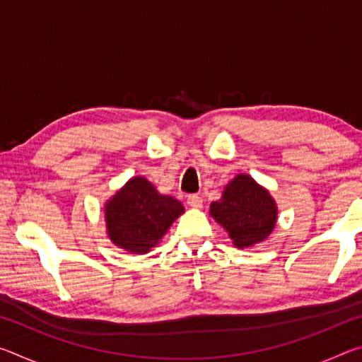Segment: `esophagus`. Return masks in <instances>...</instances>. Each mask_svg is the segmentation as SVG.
<instances>
[{"instance_id": "1", "label": "esophagus", "mask_w": 362, "mask_h": 362, "mask_svg": "<svg viewBox=\"0 0 362 362\" xmlns=\"http://www.w3.org/2000/svg\"><path fill=\"white\" fill-rule=\"evenodd\" d=\"M187 204L189 207H194V209H199V207H203V198L199 194H188Z\"/></svg>"}]
</instances>
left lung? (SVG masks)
Segmentation results:
<instances>
[{
  "instance_id": "8db88e82",
  "label": "left lung",
  "mask_w": 362,
  "mask_h": 362,
  "mask_svg": "<svg viewBox=\"0 0 362 362\" xmlns=\"http://www.w3.org/2000/svg\"><path fill=\"white\" fill-rule=\"evenodd\" d=\"M276 204L267 189L244 174L235 177L222 199L211 204V216L241 249L265 240L276 223Z\"/></svg>"
}]
</instances>
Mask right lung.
<instances>
[{
  "label": "right lung",
  "mask_w": 362,
  "mask_h": 362,
  "mask_svg": "<svg viewBox=\"0 0 362 362\" xmlns=\"http://www.w3.org/2000/svg\"><path fill=\"white\" fill-rule=\"evenodd\" d=\"M183 211L180 201L159 194L144 177H134L105 206L108 236L129 252L146 254Z\"/></svg>",
  "instance_id": "1"
}]
</instances>
